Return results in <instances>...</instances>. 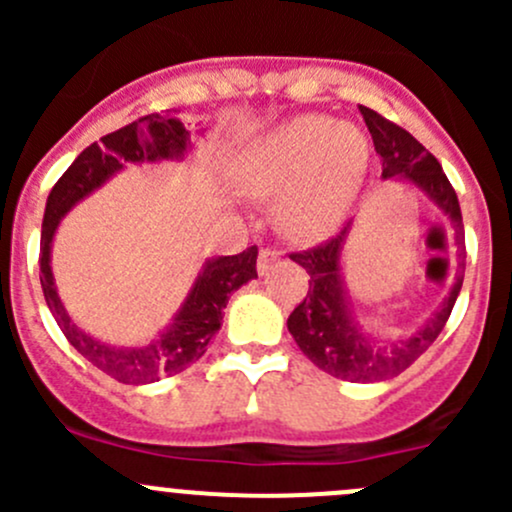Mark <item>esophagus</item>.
<instances>
[{"mask_svg":"<svg viewBox=\"0 0 512 512\" xmlns=\"http://www.w3.org/2000/svg\"><path fill=\"white\" fill-rule=\"evenodd\" d=\"M280 257L282 255L275 250V247H262L260 257H257V270H260V275H267V272L280 262Z\"/></svg>","mask_w":512,"mask_h":512,"instance_id":"34e87169","label":"esophagus"}]
</instances>
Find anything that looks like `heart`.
I'll return each instance as SVG.
<instances>
[{
  "mask_svg": "<svg viewBox=\"0 0 512 512\" xmlns=\"http://www.w3.org/2000/svg\"><path fill=\"white\" fill-rule=\"evenodd\" d=\"M369 138L324 113H304L245 148L235 183L252 198H277V223L294 240H314L339 218L369 168Z\"/></svg>",
  "mask_w": 512,
  "mask_h": 512,
  "instance_id": "obj_1",
  "label": "heart"
}]
</instances>
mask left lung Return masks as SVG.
Listing matches in <instances>:
<instances>
[{"label": "left lung", "mask_w": 512, "mask_h": 512, "mask_svg": "<svg viewBox=\"0 0 512 512\" xmlns=\"http://www.w3.org/2000/svg\"><path fill=\"white\" fill-rule=\"evenodd\" d=\"M359 111L364 116L371 138H374L376 153L381 158V175L384 178L401 175L409 183H414L421 193H426L451 220L453 232H456V245H461L463 250L466 235H463L461 205H458L456 190L448 183L441 163L409 131L396 126L394 121L366 106H359ZM349 227L352 225L344 227L339 235L324 240L322 245L289 255V260H294L307 270L309 289L307 297L289 314L287 329L294 342H297V347L302 349V354L314 366L342 381L371 384V381H386L399 376L436 342L438 334L446 327L448 317H451V309L463 285V275H456L448 299L428 319L421 332H416L414 337L404 339L399 344L381 347L376 339L361 332L347 302L339 257H342V245L349 235Z\"/></svg>", "instance_id": "left-lung-1"}]
</instances>
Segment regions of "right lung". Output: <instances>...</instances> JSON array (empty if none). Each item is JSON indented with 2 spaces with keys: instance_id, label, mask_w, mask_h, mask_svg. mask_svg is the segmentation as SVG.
I'll use <instances>...</instances> for the list:
<instances>
[{
  "instance_id": "1",
  "label": "right lung",
  "mask_w": 512,
  "mask_h": 512,
  "mask_svg": "<svg viewBox=\"0 0 512 512\" xmlns=\"http://www.w3.org/2000/svg\"><path fill=\"white\" fill-rule=\"evenodd\" d=\"M185 148H188V131L178 118L148 113L103 136L101 143H91L86 151H81L79 158L56 180L46 200L39 250V280L46 304L71 347L96 369L121 384H153L160 376L180 374L208 352V342L223 324V309L230 294L257 277V245L247 247L240 255L205 262L203 272L195 280L180 312L175 314L173 324L148 347L123 349L96 342L71 322L69 312L56 294L54 275H51V240H54L59 220L91 190L118 173L123 165L183 158Z\"/></svg>"
}]
</instances>
